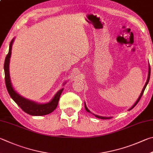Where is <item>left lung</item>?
Returning a JSON list of instances; mask_svg holds the SVG:
<instances>
[{"mask_svg": "<svg viewBox=\"0 0 153 153\" xmlns=\"http://www.w3.org/2000/svg\"><path fill=\"white\" fill-rule=\"evenodd\" d=\"M150 76H151V67H150V65H149V75H148V78H147V81H146V84H145V85H144V88H143V90H142V92H141V94H140V96H139V98H138V100H137V101L136 102V103L132 105V107L131 108H130L129 109V110H132L133 108H134L136 105H137V104H138V102H139V100H140V98H141V97H142V96H143V93H144V90H145V88H146V85H147V84H148V83H149V79H150ZM84 105H85V109L86 110V111H87L88 112H90V111L88 110V108H87V106H86V104H85V103H84ZM94 116H96V117H97V118H100V119H110L111 118V117H103V116H98V115H96V114H94Z\"/></svg>", "mask_w": 153, "mask_h": 153, "instance_id": "obj_1", "label": "left lung"}]
</instances>
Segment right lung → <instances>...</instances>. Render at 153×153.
Returning a JSON list of instances; mask_svg holds the SVG:
<instances>
[{
    "mask_svg": "<svg viewBox=\"0 0 153 153\" xmlns=\"http://www.w3.org/2000/svg\"><path fill=\"white\" fill-rule=\"evenodd\" d=\"M14 41V39L10 41L9 45V51L7 57L5 58L4 70L5 75V84L10 96L17 105L20 107L24 112L31 116H44L48 114L51 113L53 111L56 109V108L59 102L61 94L63 90V88L61 89L59 91H57L51 101L47 104H37L35 102L30 101L26 98H23L19 95L17 92L14 90L13 85L11 84L10 74H9V62L10 57L11 55V49H12V45Z\"/></svg>",
    "mask_w": 153,
    "mask_h": 153,
    "instance_id": "obj_1",
    "label": "right lung"
}]
</instances>
